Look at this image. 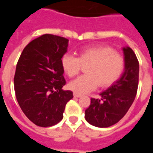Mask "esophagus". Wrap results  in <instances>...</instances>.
<instances>
[{
	"instance_id": "34e87169",
	"label": "esophagus",
	"mask_w": 153,
	"mask_h": 153,
	"mask_svg": "<svg viewBox=\"0 0 153 153\" xmlns=\"http://www.w3.org/2000/svg\"><path fill=\"white\" fill-rule=\"evenodd\" d=\"M74 97H81V95H79V94H78V93H74Z\"/></svg>"
}]
</instances>
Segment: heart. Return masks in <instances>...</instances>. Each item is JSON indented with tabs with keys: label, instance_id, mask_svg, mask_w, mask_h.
<instances>
[{
	"label": "heart",
	"instance_id": "1",
	"mask_svg": "<svg viewBox=\"0 0 153 153\" xmlns=\"http://www.w3.org/2000/svg\"><path fill=\"white\" fill-rule=\"evenodd\" d=\"M125 59L121 55L108 47H91L83 48L79 57L66 53L61 58V65L68 76L74 77L82 68L87 74L71 81L69 88L74 93L83 95L101 88L111 86L121 77L125 70Z\"/></svg>",
	"mask_w": 153,
	"mask_h": 153
}]
</instances>
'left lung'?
Returning a JSON list of instances; mask_svg holds the SVG:
<instances>
[{
    "label": "left lung",
    "mask_w": 153,
    "mask_h": 153,
    "mask_svg": "<svg viewBox=\"0 0 153 153\" xmlns=\"http://www.w3.org/2000/svg\"><path fill=\"white\" fill-rule=\"evenodd\" d=\"M125 72L112 86L100 93V98H91L85 119L89 124L100 128L115 125L127 113L134 102L138 86L139 64L130 47L123 48Z\"/></svg>",
    "instance_id": "obj_1"
}]
</instances>
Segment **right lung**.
Listing matches in <instances>:
<instances>
[{
  "mask_svg": "<svg viewBox=\"0 0 153 153\" xmlns=\"http://www.w3.org/2000/svg\"><path fill=\"white\" fill-rule=\"evenodd\" d=\"M69 40L44 34L25 47L16 65L14 85L20 108L29 120L40 127L56 125L63 119L66 103L73 93L62 89L64 78L61 58Z\"/></svg>",
  "mask_w": 153,
  "mask_h": 153,
  "instance_id": "add662e5",
  "label": "right lung"
}]
</instances>
